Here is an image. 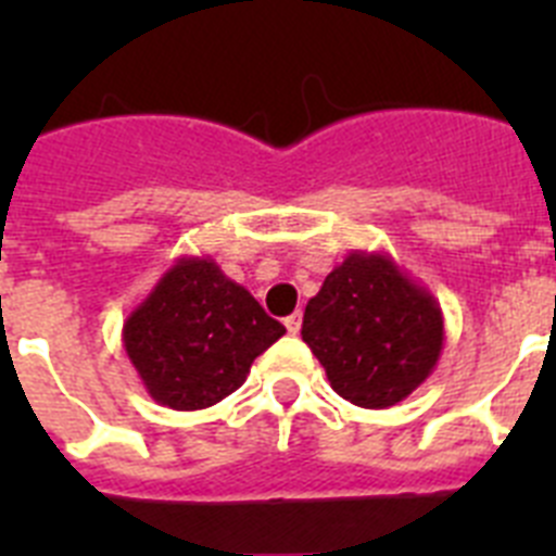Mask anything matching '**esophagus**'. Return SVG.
I'll return each mask as SVG.
<instances>
[{
	"mask_svg": "<svg viewBox=\"0 0 556 556\" xmlns=\"http://www.w3.org/2000/svg\"><path fill=\"white\" fill-rule=\"evenodd\" d=\"M301 323H303L301 312H294V314H289L287 320H283V326H287L289 333H301Z\"/></svg>",
	"mask_w": 556,
	"mask_h": 556,
	"instance_id": "34e87169",
	"label": "esophagus"
}]
</instances>
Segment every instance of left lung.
I'll use <instances>...</instances> for the list:
<instances>
[{
  "instance_id": "1",
  "label": "left lung",
  "mask_w": 556,
  "mask_h": 556,
  "mask_svg": "<svg viewBox=\"0 0 556 556\" xmlns=\"http://www.w3.org/2000/svg\"><path fill=\"white\" fill-rule=\"evenodd\" d=\"M301 333L337 395L387 409L434 372L445 323L434 294L390 253L353 250L308 301Z\"/></svg>"
}]
</instances>
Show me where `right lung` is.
<instances>
[{
  "label": "right lung",
  "instance_id": "1",
  "mask_svg": "<svg viewBox=\"0 0 556 556\" xmlns=\"http://www.w3.org/2000/svg\"><path fill=\"white\" fill-rule=\"evenodd\" d=\"M283 333L211 255H180L127 314L122 345L155 404L194 412L239 390Z\"/></svg>",
  "mask_w": 556,
  "mask_h": 556
}]
</instances>
